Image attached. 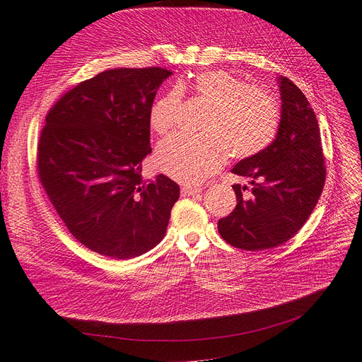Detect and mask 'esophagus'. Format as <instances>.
<instances>
[{"mask_svg":"<svg viewBox=\"0 0 362 362\" xmlns=\"http://www.w3.org/2000/svg\"><path fill=\"white\" fill-rule=\"evenodd\" d=\"M202 191V187L201 186H183L182 187V197H191V195H197V194H199Z\"/></svg>","mask_w":362,"mask_h":362,"instance_id":"34e87169","label":"esophagus"}]
</instances>
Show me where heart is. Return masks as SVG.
<instances>
[{
	"label": "heart",
	"instance_id": "1",
	"mask_svg": "<svg viewBox=\"0 0 362 362\" xmlns=\"http://www.w3.org/2000/svg\"><path fill=\"white\" fill-rule=\"evenodd\" d=\"M180 88L191 89L211 108L202 129L206 138L175 135L157 146L156 164L168 177L199 183L216 175L229 154L233 158L252 157L276 138L280 124L277 103L235 74L224 70L202 71ZM180 108L182 90L170 89L152 107L151 127L158 135H167L176 127Z\"/></svg>",
	"mask_w": 362,
	"mask_h": 362
}]
</instances>
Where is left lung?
<instances>
[{
  "label": "left lung",
  "instance_id": "left-lung-1",
  "mask_svg": "<svg viewBox=\"0 0 362 362\" xmlns=\"http://www.w3.org/2000/svg\"><path fill=\"white\" fill-rule=\"evenodd\" d=\"M281 119L276 139L242 160L232 173L251 179L233 185L235 210L218 220V233L235 248L264 251L288 242L305 224L326 182L325 154L314 110L288 78H279Z\"/></svg>",
  "mask_w": 362,
  "mask_h": 362
}]
</instances>
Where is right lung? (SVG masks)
<instances>
[{"label": "right lung", "mask_w": 362, "mask_h": 362, "mask_svg": "<svg viewBox=\"0 0 362 362\" xmlns=\"http://www.w3.org/2000/svg\"><path fill=\"white\" fill-rule=\"evenodd\" d=\"M161 67L114 69L62 95L37 142L41 185L67 230L88 250L117 259L139 257L161 242L176 182L142 180L151 154L149 116Z\"/></svg>", "instance_id": "obj_1"}]
</instances>
